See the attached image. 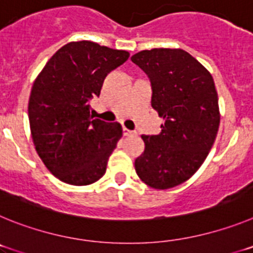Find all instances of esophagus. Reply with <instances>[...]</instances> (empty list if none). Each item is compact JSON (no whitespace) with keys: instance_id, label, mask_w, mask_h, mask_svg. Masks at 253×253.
I'll return each instance as SVG.
<instances>
[{"instance_id":"esophagus-1","label":"esophagus","mask_w":253,"mask_h":253,"mask_svg":"<svg viewBox=\"0 0 253 253\" xmlns=\"http://www.w3.org/2000/svg\"><path fill=\"white\" fill-rule=\"evenodd\" d=\"M131 134H133V131L129 130V129L126 128H123V135H124V137H129V135H131Z\"/></svg>"}]
</instances>
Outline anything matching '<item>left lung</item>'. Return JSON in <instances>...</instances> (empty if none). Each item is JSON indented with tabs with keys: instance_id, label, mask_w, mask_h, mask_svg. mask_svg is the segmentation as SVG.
<instances>
[{
	"instance_id": "8db88e82",
	"label": "left lung",
	"mask_w": 253,
	"mask_h": 253,
	"mask_svg": "<svg viewBox=\"0 0 253 253\" xmlns=\"http://www.w3.org/2000/svg\"><path fill=\"white\" fill-rule=\"evenodd\" d=\"M151 81V105L165 123L158 135H142L144 152L135 171L153 189H171L189 180L213 147L219 128L214 80L182 49H151L131 57Z\"/></svg>"
}]
</instances>
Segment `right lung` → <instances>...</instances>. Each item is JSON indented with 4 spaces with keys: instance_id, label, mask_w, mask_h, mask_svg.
Segmentation results:
<instances>
[{
    "instance_id": "right-lung-1",
    "label": "right lung",
    "mask_w": 253,
    "mask_h": 253,
    "mask_svg": "<svg viewBox=\"0 0 253 253\" xmlns=\"http://www.w3.org/2000/svg\"><path fill=\"white\" fill-rule=\"evenodd\" d=\"M128 58L125 50L73 42L46 62L33 84L28 107L33 142L46 169L66 184L84 186L105 175L122 126L93 119L90 101Z\"/></svg>"
}]
</instances>
